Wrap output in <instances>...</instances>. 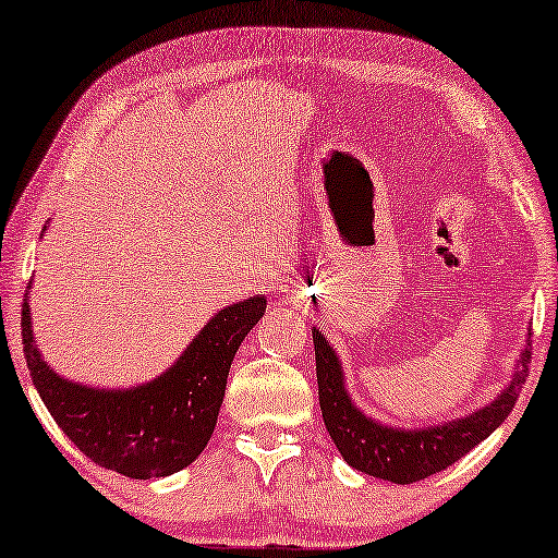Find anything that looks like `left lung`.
<instances>
[{"label": "left lung", "mask_w": 558, "mask_h": 558, "mask_svg": "<svg viewBox=\"0 0 558 558\" xmlns=\"http://www.w3.org/2000/svg\"><path fill=\"white\" fill-rule=\"evenodd\" d=\"M315 340V361H317V388H319V409L327 432L345 457L350 468L365 472V475L391 480L399 485H411L418 480L437 475L447 470L460 457L477 447L480 441L498 429L513 411L518 393L529 376V350H525L513 384L500 393L490 407L475 411V414L434 429H388L357 411L342 386V371L335 350L327 345L319 330L312 332Z\"/></svg>", "instance_id": "8db88e82"}]
</instances>
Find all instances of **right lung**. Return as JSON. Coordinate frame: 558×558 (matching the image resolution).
Masks as SVG:
<instances>
[{
  "label": "right lung",
  "mask_w": 558,
  "mask_h": 558,
  "mask_svg": "<svg viewBox=\"0 0 558 558\" xmlns=\"http://www.w3.org/2000/svg\"><path fill=\"white\" fill-rule=\"evenodd\" d=\"M264 310V296L220 310L165 376L132 391H96L60 378L37 353L27 302L22 350L43 403L88 460L134 480L165 477L187 468L208 445L235 350Z\"/></svg>",
  "instance_id": "right-lung-1"
}]
</instances>
